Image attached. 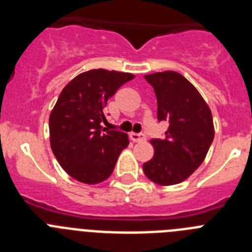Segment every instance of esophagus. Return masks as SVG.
I'll return each instance as SVG.
<instances>
[{
  "label": "esophagus",
  "instance_id": "esophagus-1",
  "mask_svg": "<svg viewBox=\"0 0 252 252\" xmlns=\"http://www.w3.org/2000/svg\"><path fill=\"white\" fill-rule=\"evenodd\" d=\"M130 139L132 140L133 142H141V141H145L146 136L144 133H136V132H131L130 133Z\"/></svg>",
  "mask_w": 252,
  "mask_h": 252
}]
</instances>
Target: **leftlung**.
<instances>
[{
	"label": "left lung",
	"instance_id": "1",
	"mask_svg": "<svg viewBox=\"0 0 252 252\" xmlns=\"http://www.w3.org/2000/svg\"><path fill=\"white\" fill-rule=\"evenodd\" d=\"M158 101V120L169 124L164 139H153V159L142 169L159 186L186 180L201 165L215 137L212 113L195 87L177 72L145 75Z\"/></svg>",
	"mask_w": 252,
	"mask_h": 252
}]
</instances>
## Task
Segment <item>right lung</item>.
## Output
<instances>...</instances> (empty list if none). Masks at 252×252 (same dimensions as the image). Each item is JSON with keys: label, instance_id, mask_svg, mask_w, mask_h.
Wrapping results in <instances>:
<instances>
[{"label": "right lung", "instance_id": "obj_1", "mask_svg": "<svg viewBox=\"0 0 252 252\" xmlns=\"http://www.w3.org/2000/svg\"><path fill=\"white\" fill-rule=\"evenodd\" d=\"M130 73L92 69L77 75L60 93L49 119L50 146L60 166L74 179L97 184L112 174L128 145L125 132L102 127L104 107Z\"/></svg>", "mask_w": 252, "mask_h": 252}]
</instances>
